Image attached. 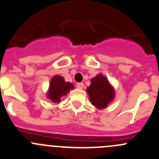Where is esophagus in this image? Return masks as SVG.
<instances>
[{
    "label": "esophagus",
    "mask_w": 159,
    "mask_h": 159,
    "mask_svg": "<svg viewBox=\"0 0 159 159\" xmlns=\"http://www.w3.org/2000/svg\"><path fill=\"white\" fill-rule=\"evenodd\" d=\"M77 88L79 89H83V86H84V84H83V83H78V84H76Z\"/></svg>",
    "instance_id": "esophagus-1"
}]
</instances>
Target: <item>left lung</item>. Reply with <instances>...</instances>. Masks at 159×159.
<instances>
[{"label":"left lung","mask_w":159,"mask_h":159,"mask_svg":"<svg viewBox=\"0 0 159 159\" xmlns=\"http://www.w3.org/2000/svg\"><path fill=\"white\" fill-rule=\"evenodd\" d=\"M91 104L98 108H105L113 100L115 91L108 79L102 75H98L91 80V84L87 88Z\"/></svg>","instance_id":"left-lung-1"}]
</instances>
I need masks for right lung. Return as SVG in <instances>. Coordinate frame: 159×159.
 Segmentation results:
<instances>
[{"label":"right lung","mask_w":159,"mask_h":159,"mask_svg":"<svg viewBox=\"0 0 159 159\" xmlns=\"http://www.w3.org/2000/svg\"><path fill=\"white\" fill-rule=\"evenodd\" d=\"M72 89H74V85L71 83L66 82L61 76L56 75L50 83L48 98L54 103H58L61 102V98L66 95Z\"/></svg>","instance_id":"obj_1"}]
</instances>
